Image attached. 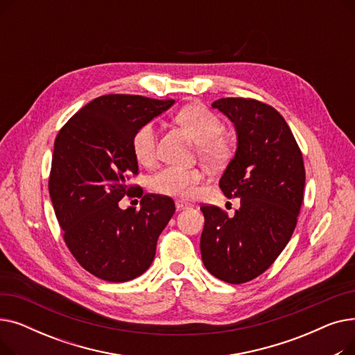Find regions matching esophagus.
Wrapping results in <instances>:
<instances>
[{
    "mask_svg": "<svg viewBox=\"0 0 355 355\" xmlns=\"http://www.w3.org/2000/svg\"><path fill=\"white\" fill-rule=\"evenodd\" d=\"M175 207H177V210H184V209H189L190 204L189 202H184L181 200H175Z\"/></svg>",
    "mask_w": 355,
    "mask_h": 355,
    "instance_id": "obj_1",
    "label": "esophagus"
}]
</instances>
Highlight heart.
<instances>
[{
    "label": "heart",
    "mask_w": 355,
    "mask_h": 355,
    "mask_svg": "<svg viewBox=\"0 0 355 355\" xmlns=\"http://www.w3.org/2000/svg\"><path fill=\"white\" fill-rule=\"evenodd\" d=\"M177 122L197 141L198 153L202 158L211 162L225 159L230 153V139L223 132V121L201 103H193L182 107L177 116ZM132 153L141 165L149 166L157 158V128L153 122L141 125L132 137ZM202 171L198 168L166 166L151 178V189L155 193L178 198H190L194 194L196 185L202 180Z\"/></svg>",
    "instance_id": "b5f03b06"
}]
</instances>
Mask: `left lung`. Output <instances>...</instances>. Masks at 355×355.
I'll use <instances>...</instances> for the list:
<instances>
[{"instance_id":"8db88e82","label":"left lung","mask_w":355,"mask_h":355,"mask_svg":"<svg viewBox=\"0 0 355 355\" xmlns=\"http://www.w3.org/2000/svg\"><path fill=\"white\" fill-rule=\"evenodd\" d=\"M211 106L236 129V154L218 185L227 198H240V209L229 217L202 206L200 249L213 276L237 285L262 275L288 245L304 200L305 166L292 130L272 106L243 98Z\"/></svg>"}]
</instances>
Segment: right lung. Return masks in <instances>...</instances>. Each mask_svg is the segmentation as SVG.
<instances>
[{
    "instance_id": "add662e5",
    "label": "right lung",
    "mask_w": 355,
    "mask_h": 355,
    "mask_svg": "<svg viewBox=\"0 0 355 355\" xmlns=\"http://www.w3.org/2000/svg\"><path fill=\"white\" fill-rule=\"evenodd\" d=\"M174 101L105 95L74 114L54 141L49 193L69 250L82 268L107 282L141 276L155 257L157 240L171 220L173 198L145 194L141 209L119 201L137 187L135 130ZM142 196V194H141Z\"/></svg>"
}]
</instances>
